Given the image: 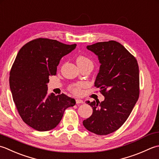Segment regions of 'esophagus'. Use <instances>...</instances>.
I'll return each instance as SVG.
<instances>
[{
	"instance_id": "1",
	"label": "esophagus",
	"mask_w": 159,
	"mask_h": 159,
	"mask_svg": "<svg viewBox=\"0 0 159 159\" xmlns=\"http://www.w3.org/2000/svg\"><path fill=\"white\" fill-rule=\"evenodd\" d=\"M75 102H76L77 104H79V103H84L83 100H82V99H75Z\"/></svg>"
}]
</instances>
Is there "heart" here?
<instances>
[{"mask_svg": "<svg viewBox=\"0 0 159 159\" xmlns=\"http://www.w3.org/2000/svg\"><path fill=\"white\" fill-rule=\"evenodd\" d=\"M76 62L78 66H86V65H90L93 66V61L90 60L89 57H87L84 56H80L77 57ZM85 84L84 83H77L73 84L69 86V90L71 93L75 94L76 95H80L82 93V89L85 87Z\"/></svg>", "mask_w": 159, "mask_h": 159, "instance_id": "1", "label": "heart"}]
</instances>
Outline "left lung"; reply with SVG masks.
<instances>
[{
    "mask_svg": "<svg viewBox=\"0 0 159 159\" xmlns=\"http://www.w3.org/2000/svg\"><path fill=\"white\" fill-rule=\"evenodd\" d=\"M98 56L99 73L95 86L100 89L104 100L86 103L93 114L83 121L89 131L106 135L124 124L139 96V70L136 58L120 43L114 40L101 42L86 47Z\"/></svg>",
    "mask_w": 159,
    "mask_h": 159,
    "instance_id": "left-lung-1",
    "label": "left lung"
}]
</instances>
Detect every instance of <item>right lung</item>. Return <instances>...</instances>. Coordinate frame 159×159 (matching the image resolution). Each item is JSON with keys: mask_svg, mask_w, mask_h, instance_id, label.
Here are the masks:
<instances>
[{"mask_svg": "<svg viewBox=\"0 0 159 159\" xmlns=\"http://www.w3.org/2000/svg\"><path fill=\"white\" fill-rule=\"evenodd\" d=\"M77 46L56 40L38 38L29 42L17 54L9 74V86L19 115L38 131H48L59 124L65 110L75 100L64 94H48V77L56 75L61 58Z\"/></svg>", "mask_w": 159, "mask_h": 159, "instance_id": "right-lung-1", "label": "right lung"}]
</instances>
